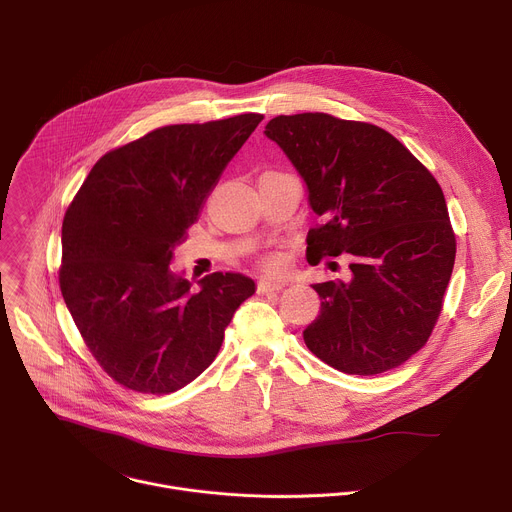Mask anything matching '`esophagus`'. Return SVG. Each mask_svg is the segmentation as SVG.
Here are the masks:
<instances>
[{
	"instance_id": "obj_1",
	"label": "esophagus",
	"mask_w": 512,
	"mask_h": 512,
	"mask_svg": "<svg viewBox=\"0 0 512 512\" xmlns=\"http://www.w3.org/2000/svg\"><path fill=\"white\" fill-rule=\"evenodd\" d=\"M287 285V281L285 279H275V277H261L259 279V285H257V289H259V294H265V291H279V289H283Z\"/></svg>"
}]
</instances>
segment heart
Wrapping results in <instances>:
<instances>
[{
  "mask_svg": "<svg viewBox=\"0 0 512 512\" xmlns=\"http://www.w3.org/2000/svg\"><path fill=\"white\" fill-rule=\"evenodd\" d=\"M267 265H269V267H279V265H281L279 255H269V257H267Z\"/></svg>",
  "mask_w": 512,
  "mask_h": 512,
  "instance_id": "heart-1",
  "label": "heart"
}]
</instances>
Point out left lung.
I'll return each mask as SVG.
<instances>
[{
	"mask_svg": "<svg viewBox=\"0 0 512 512\" xmlns=\"http://www.w3.org/2000/svg\"><path fill=\"white\" fill-rule=\"evenodd\" d=\"M294 164L322 225L308 261L350 257L346 281L312 287L306 346L346 375L399 367L429 338L456 259L444 192L385 129L326 113L279 115L263 131Z\"/></svg>",
	"mask_w": 512,
	"mask_h": 512,
	"instance_id": "obj_1",
	"label": "left lung"
}]
</instances>
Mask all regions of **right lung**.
Returning <instances> with one entry per match:
<instances>
[{
    "label": "right lung",
    "instance_id": "1",
    "mask_svg": "<svg viewBox=\"0 0 512 512\" xmlns=\"http://www.w3.org/2000/svg\"><path fill=\"white\" fill-rule=\"evenodd\" d=\"M263 115L166 125L105 154L62 223L60 291L109 377L139 393H174L214 360L243 273L198 281L170 269L200 210Z\"/></svg>",
    "mask_w": 512,
    "mask_h": 512
}]
</instances>
